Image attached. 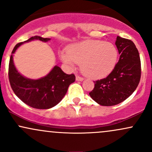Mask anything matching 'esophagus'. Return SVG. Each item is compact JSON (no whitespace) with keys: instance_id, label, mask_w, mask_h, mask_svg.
<instances>
[{"instance_id":"esophagus-1","label":"esophagus","mask_w":152,"mask_h":152,"mask_svg":"<svg viewBox=\"0 0 152 152\" xmlns=\"http://www.w3.org/2000/svg\"><path fill=\"white\" fill-rule=\"evenodd\" d=\"M76 81H82L83 80V78H82V77H81V76H76Z\"/></svg>"}]
</instances>
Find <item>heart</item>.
<instances>
[{
	"mask_svg": "<svg viewBox=\"0 0 152 152\" xmlns=\"http://www.w3.org/2000/svg\"><path fill=\"white\" fill-rule=\"evenodd\" d=\"M118 50L113 43L98 40H87L71 45L67 52H61L64 64L74 68L81 63L83 73L91 78H101L113 70L116 64Z\"/></svg>",
	"mask_w": 152,
	"mask_h": 152,
	"instance_id": "heart-1",
	"label": "heart"
}]
</instances>
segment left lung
I'll use <instances>...</instances> for the list:
<instances>
[{
  "instance_id": "1",
  "label": "left lung",
  "mask_w": 152,
  "mask_h": 152,
  "mask_svg": "<svg viewBox=\"0 0 152 152\" xmlns=\"http://www.w3.org/2000/svg\"><path fill=\"white\" fill-rule=\"evenodd\" d=\"M116 47L120 54L114 69L106 78L95 81L90 96L102 106H114L129 97L141 78V61L135 44L117 36Z\"/></svg>"
}]
</instances>
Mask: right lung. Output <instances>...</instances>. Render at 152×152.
I'll use <instances>...</instances> for the list:
<instances>
[{
	"mask_svg": "<svg viewBox=\"0 0 152 152\" xmlns=\"http://www.w3.org/2000/svg\"><path fill=\"white\" fill-rule=\"evenodd\" d=\"M33 40L47 42L50 39L36 36L15 45L11 53L8 66L10 84L15 95L27 105L38 109H50L62 100L69 85L74 83L76 77L73 74H65L57 66H54L48 75L39 79H30L22 76L15 67L13 54L20 45Z\"/></svg>",
	"mask_w": 152,
	"mask_h": 152,
	"instance_id": "obj_1",
	"label": "right lung"
}]
</instances>
